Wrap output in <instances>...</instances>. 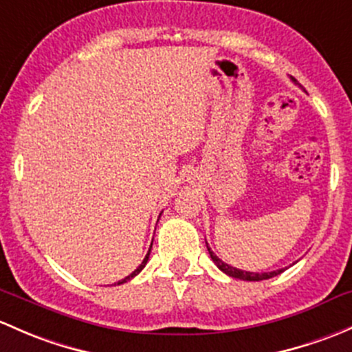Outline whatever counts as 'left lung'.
Masks as SVG:
<instances>
[{"mask_svg": "<svg viewBox=\"0 0 352 352\" xmlns=\"http://www.w3.org/2000/svg\"><path fill=\"white\" fill-rule=\"evenodd\" d=\"M293 81H295V79H293ZM206 248H208V244H206ZM208 252H210V257H212V261L217 264V267H219L220 271H223V273L229 274L232 278H237V280H244V281L270 280V278L278 276V274L285 271V270H276V271H271V273H251V271H242V270H237V267H232L230 264L223 263L222 259H219V256H215V252H213L210 248H208Z\"/></svg>", "mask_w": 352, "mask_h": 352, "instance_id": "1", "label": "left lung"}]
</instances>
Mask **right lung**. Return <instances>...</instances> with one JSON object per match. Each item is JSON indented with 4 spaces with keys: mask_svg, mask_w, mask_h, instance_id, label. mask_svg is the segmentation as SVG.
Returning <instances> with one entry per match:
<instances>
[{
    "mask_svg": "<svg viewBox=\"0 0 352 352\" xmlns=\"http://www.w3.org/2000/svg\"><path fill=\"white\" fill-rule=\"evenodd\" d=\"M152 241H154V239H152ZM151 248H152V244H151ZM151 248H149V252H147V254H146V257H144V261H142V263H140V266H139V267H137V270H135V271H133V273H132V274H129V276H126V278H123V280H122V281H118V283H117V285L126 283V281H129V280H132V278H133V276H137V274H139V273H140V271H142V270H144V267H146L147 261H149V254H151Z\"/></svg>",
    "mask_w": 352,
    "mask_h": 352,
    "instance_id": "right-lung-1",
    "label": "right lung"
}]
</instances>
